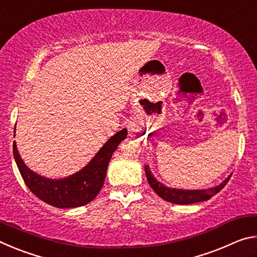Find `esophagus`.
<instances>
[{"mask_svg":"<svg viewBox=\"0 0 257 257\" xmlns=\"http://www.w3.org/2000/svg\"><path fill=\"white\" fill-rule=\"evenodd\" d=\"M128 128H129V132L130 133H136L137 132V124L135 122H130L128 124Z\"/></svg>","mask_w":257,"mask_h":257,"instance_id":"1","label":"esophagus"}]
</instances>
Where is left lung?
Masks as SVG:
<instances>
[{"label":"left lung","instance_id":"1","mask_svg":"<svg viewBox=\"0 0 257 257\" xmlns=\"http://www.w3.org/2000/svg\"><path fill=\"white\" fill-rule=\"evenodd\" d=\"M145 173L147 181H149L150 186L153 188L159 196L164 199V201L170 202L173 204H180V205H187V204H194L198 202H204L210 199L212 196H214L215 194L223 188L229 181L230 175L227 179L223 180L220 185L215 187H211V188L206 189H179V188H171L163 185L162 182H160L156 178L153 176L149 164L145 165Z\"/></svg>","mask_w":257,"mask_h":257}]
</instances>
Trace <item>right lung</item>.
<instances>
[{"instance_id":"add662e5","label":"right lung","mask_w":257,"mask_h":257,"mask_svg":"<svg viewBox=\"0 0 257 257\" xmlns=\"http://www.w3.org/2000/svg\"><path fill=\"white\" fill-rule=\"evenodd\" d=\"M127 129L123 128L113 135L81 170L60 179H51L30 170L21 159L16 142H14V156L25 184L35 196L59 208L79 207L97 196L105 180L112 154L127 137Z\"/></svg>"}]
</instances>
